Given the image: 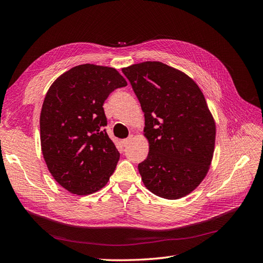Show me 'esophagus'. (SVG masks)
<instances>
[{"instance_id": "obj_1", "label": "esophagus", "mask_w": 263, "mask_h": 263, "mask_svg": "<svg viewBox=\"0 0 263 263\" xmlns=\"http://www.w3.org/2000/svg\"><path fill=\"white\" fill-rule=\"evenodd\" d=\"M133 140H134V136H129L128 138L124 139L122 142H123V145H124V146H127V145H129Z\"/></svg>"}]
</instances>
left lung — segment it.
<instances>
[{"instance_id": "8db88e82", "label": "left lung", "mask_w": 263, "mask_h": 263, "mask_svg": "<svg viewBox=\"0 0 263 263\" xmlns=\"http://www.w3.org/2000/svg\"><path fill=\"white\" fill-rule=\"evenodd\" d=\"M145 114L149 154L138 170L155 195L178 200L194 191L213 160L216 125L192 78L159 61L122 69Z\"/></svg>"}]
</instances>
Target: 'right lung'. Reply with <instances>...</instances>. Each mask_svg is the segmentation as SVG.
<instances>
[{"mask_svg":"<svg viewBox=\"0 0 263 263\" xmlns=\"http://www.w3.org/2000/svg\"><path fill=\"white\" fill-rule=\"evenodd\" d=\"M127 81L115 68L85 63L60 74L41 112V145L53 179L77 195L106 185L119 153L103 127L105 100Z\"/></svg>","mask_w":263,"mask_h":263,"instance_id":"1","label":"right lung"}]
</instances>
